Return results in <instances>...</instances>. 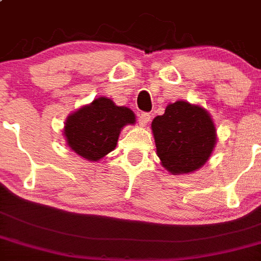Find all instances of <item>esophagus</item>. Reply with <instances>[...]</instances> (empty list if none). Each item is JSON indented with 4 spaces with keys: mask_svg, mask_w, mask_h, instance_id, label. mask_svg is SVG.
I'll return each mask as SVG.
<instances>
[{
    "mask_svg": "<svg viewBox=\"0 0 261 261\" xmlns=\"http://www.w3.org/2000/svg\"><path fill=\"white\" fill-rule=\"evenodd\" d=\"M150 121V114L149 113H140L138 116V122L140 126H147L148 122Z\"/></svg>",
    "mask_w": 261,
    "mask_h": 261,
    "instance_id": "1",
    "label": "esophagus"
}]
</instances>
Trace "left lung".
I'll list each match as a JSON object with an SVG mask.
<instances>
[{
  "mask_svg": "<svg viewBox=\"0 0 261 261\" xmlns=\"http://www.w3.org/2000/svg\"><path fill=\"white\" fill-rule=\"evenodd\" d=\"M157 155L172 175L201 169L216 144V128L206 109L177 100L152 121Z\"/></svg>",
  "mask_w": 261,
  "mask_h": 261,
  "instance_id": "8db88e82",
  "label": "left lung"
}]
</instances>
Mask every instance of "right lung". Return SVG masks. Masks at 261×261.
I'll return each mask as SVG.
<instances>
[{
	"label": "right lung",
	"mask_w": 261,
	"mask_h": 261,
	"mask_svg": "<svg viewBox=\"0 0 261 261\" xmlns=\"http://www.w3.org/2000/svg\"><path fill=\"white\" fill-rule=\"evenodd\" d=\"M134 123L135 114L130 108L101 96L69 114L63 133L73 152L96 162L116 148L123 126Z\"/></svg>",
	"instance_id": "1"
}]
</instances>
